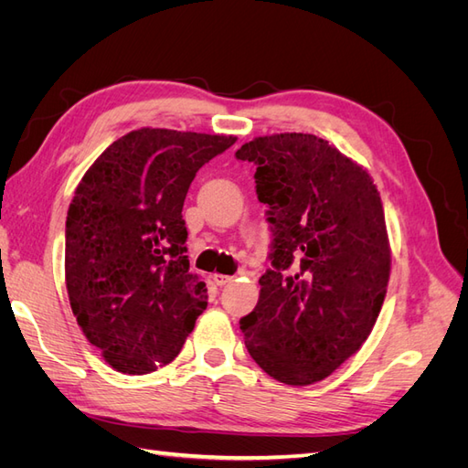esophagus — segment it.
<instances>
[{"label": "esophagus", "instance_id": "esophagus-1", "mask_svg": "<svg viewBox=\"0 0 468 468\" xmlns=\"http://www.w3.org/2000/svg\"><path fill=\"white\" fill-rule=\"evenodd\" d=\"M212 281H215L218 287H222V285H226V282H230L232 277L230 275H222V273H215V275H212Z\"/></svg>", "mask_w": 468, "mask_h": 468}]
</instances>
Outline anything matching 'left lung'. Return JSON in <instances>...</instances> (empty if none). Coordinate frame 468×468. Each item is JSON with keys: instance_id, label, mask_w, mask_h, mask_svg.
Masks as SVG:
<instances>
[{"instance_id": "8db88e82", "label": "left lung", "mask_w": 468, "mask_h": 468, "mask_svg": "<svg viewBox=\"0 0 468 468\" xmlns=\"http://www.w3.org/2000/svg\"><path fill=\"white\" fill-rule=\"evenodd\" d=\"M258 165L271 265L239 330L251 359L279 382L314 385L361 349L385 303L390 244L363 165L314 134L258 136L236 152Z\"/></svg>"}]
</instances>
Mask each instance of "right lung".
Masks as SVG:
<instances>
[{
    "instance_id": "right-lung-1",
    "label": "right lung",
    "mask_w": 468,
    "mask_h": 468,
    "mask_svg": "<svg viewBox=\"0 0 468 468\" xmlns=\"http://www.w3.org/2000/svg\"><path fill=\"white\" fill-rule=\"evenodd\" d=\"M236 136L138 129L81 177L66 218V289L83 335L112 369L172 363L207 308L189 271L183 201L195 174Z\"/></svg>"
}]
</instances>
